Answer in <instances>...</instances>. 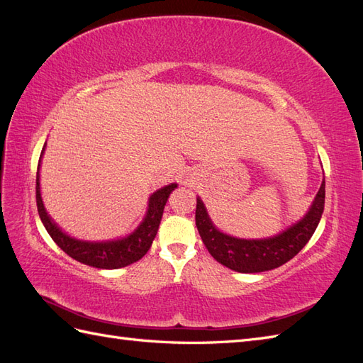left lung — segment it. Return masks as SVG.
<instances>
[{
  "instance_id": "left-lung-1",
  "label": "left lung",
  "mask_w": 363,
  "mask_h": 363,
  "mask_svg": "<svg viewBox=\"0 0 363 363\" xmlns=\"http://www.w3.org/2000/svg\"><path fill=\"white\" fill-rule=\"evenodd\" d=\"M325 201V180L315 195L309 211L283 232L260 239H244L219 230L200 196H196L195 224L208 252L221 265L238 272H263L281 267L298 255L320 224Z\"/></svg>"
}]
</instances>
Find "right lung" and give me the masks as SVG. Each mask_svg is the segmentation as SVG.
I'll return each mask as SVG.
<instances>
[{
	"label": "right lung",
	"mask_w": 363,
	"mask_h": 363,
	"mask_svg": "<svg viewBox=\"0 0 363 363\" xmlns=\"http://www.w3.org/2000/svg\"><path fill=\"white\" fill-rule=\"evenodd\" d=\"M45 145L42 148L40 159L38 164V175H36V203H38V212L40 216V221L43 227L47 228L51 239L56 242L68 256L75 259L77 262L84 263L94 268L100 269H118L124 268L130 263H135L139 259L147 255L152 240H155L157 230L162 221L163 208L167 206L171 192L177 188V183H171L168 186L152 192L148 199V207L145 216L142 218L139 225L133 232L118 238V239H108V240H84L77 239L68 235L65 230L59 227V224L54 221L51 215L47 212L45 204L42 200L40 194V163L43 152H45Z\"/></svg>",
	"instance_id": "1"
}]
</instances>
